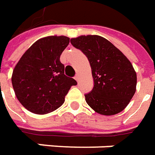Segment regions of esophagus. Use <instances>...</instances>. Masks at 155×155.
Listing matches in <instances>:
<instances>
[{
	"mask_svg": "<svg viewBox=\"0 0 155 155\" xmlns=\"http://www.w3.org/2000/svg\"><path fill=\"white\" fill-rule=\"evenodd\" d=\"M79 78H80L79 74H77V75L75 76V79L77 80V82H78V81H79Z\"/></svg>",
	"mask_w": 155,
	"mask_h": 155,
	"instance_id": "esophagus-1",
	"label": "esophagus"
}]
</instances>
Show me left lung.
Wrapping results in <instances>:
<instances>
[{"instance_id":"1","label":"left lung","mask_w":155,"mask_h":155,"mask_svg":"<svg viewBox=\"0 0 155 155\" xmlns=\"http://www.w3.org/2000/svg\"><path fill=\"white\" fill-rule=\"evenodd\" d=\"M89 61L94 81L93 90L85 94L87 104L96 113L111 116L128 106L136 92L137 74L132 63L109 41L97 35L71 39Z\"/></svg>"}]
</instances>
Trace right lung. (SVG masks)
<instances>
[{
  "mask_svg": "<svg viewBox=\"0 0 155 155\" xmlns=\"http://www.w3.org/2000/svg\"><path fill=\"white\" fill-rule=\"evenodd\" d=\"M65 36H49L35 41L20 58L12 76L17 99L36 114H47L61 107L77 82L64 74L60 56L69 44Z\"/></svg>",
  "mask_w": 155,
  "mask_h": 155,
  "instance_id": "right-lung-1",
  "label": "right lung"
}]
</instances>
